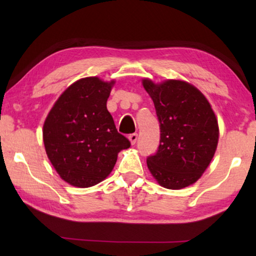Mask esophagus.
I'll use <instances>...</instances> for the list:
<instances>
[{
    "label": "esophagus",
    "instance_id": "34e87169",
    "mask_svg": "<svg viewBox=\"0 0 256 256\" xmlns=\"http://www.w3.org/2000/svg\"><path fill=\"white\" fill-rule=\"evenodd\" d=\"M128 140L131 141V144H136V140H138V134L136 133H132L128 136Z\"/></svg>",
    "mask_w": 256,
    "mask_h": 256
}]
</instances>
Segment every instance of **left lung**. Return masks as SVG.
<instances>
[{"label": "left lung", "instance_id": "8db88e82", "mask_svg": "<svg viewBox=\"0 0 256 256\" xmlns=\"http://www.w3.org/2000/svg\"><path fill=\"white\" fill-rule=\"evenodd\" d=\"M159 120L157 152L146 158L151 174L164 188L180 190L196 183L214 158L219 138L216 115L200 90L188 82L160 84L144 79Z\"/></svg>", "mask_w": 256, "mask_h": 256}]
</instances>
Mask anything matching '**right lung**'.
Masks as SVG:
<instances>
[{"instance_id": "1", "label": "right lung", "mask_w": 256, "mask_h": 256, "mask_svg": "<svg viewBox=\"0 0 256 256\" xmlns=\"http://www.w3.org/2000/svg\"><path fill=\"white\" fill-rule=\"evenodd\" d=\"M114 81L84 78L64 92L44 123V144L60 178L76 188L105 180L120 150L131 146L118 132L106 104Z\"/></svg>"}]
</instances>
